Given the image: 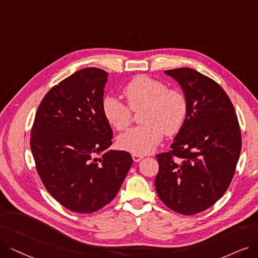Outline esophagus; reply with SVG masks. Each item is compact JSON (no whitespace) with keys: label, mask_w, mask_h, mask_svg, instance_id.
Returning <instances> with one entry per match:
<instances>
[{"label":"esophagus","mask_w":258,"mask_h":258,"mask_svg":"<svg viewBox=\"0 0 258 258\" xmlns=\"http://www.w3.org/2000/svg\"><path fill=\"white\" fill-rule=\"evenodd\" d=\"M144 158V156H142V154H138V153H133L132 154V159L135 162H140L142 159Z\"/></svg>","instance_id":"esophagus-1"}]
</instances>
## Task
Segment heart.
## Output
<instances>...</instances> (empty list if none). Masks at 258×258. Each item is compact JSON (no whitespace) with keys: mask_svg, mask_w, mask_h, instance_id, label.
<instances>
[{"mask_svg":"<svg viewBox=\"0 0 258 258\" xmlns=\"http://www.w3.org/2000/svg\"><path fill=\"white\" fill-rule=\"evenodd\" d=\"M131 110L143 109L138 126L118 137V146L132 153L146 154L161 142L163 135L173 136L181 130L187 113V101L180 91L166 89L162 81L145 75L131 79L122 90ZM102 115L111 127L120 131L131 121L128 106L113 96L101 101Z\"/></svg>","mask_w":258,"mask_h":258,"instance_id":"b5f03b06","label":"heart"}]
</instances>
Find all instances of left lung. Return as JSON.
Returning <instances> with one entry per match:
<instances>
[{"label":"left lung","mask_w":258,"mask_h":258,"mask_svg":"<svg viewBox=\"0 0 258 258\" xmlns=\"http://www.w3.org/2000/svg\"><path fill=\"white\" fill-rule=\"evenodd\" d=\"M187 101L170 151L157 156L154 180L162 202L182 215L211 208L228 189L241 151V132L231 99L217 82L189 68L167 70Z\"/></svg>","instance_id":"obj_1"}]
</instances>
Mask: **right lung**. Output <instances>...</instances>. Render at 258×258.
Segmentation results:
<instances>
[{"label": "right lung", "instance_id": "obj_1", "mask_svg": "<svg viewBox=\"0 0 258 258\" xmlns=\"http://www.w3.org/2000/svg\"><path fill=\"white\" fill-rule=\"evenodd\" d=\"M108 73L88 68L51 88L30 132L39 177L72 212L89 214L114 199L132 165L130 153L107 150L113 132L102 115Z\"/></svg>", "mask_w": 258, "mask_h": 258}]
</instances>
